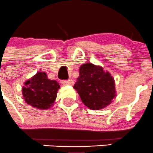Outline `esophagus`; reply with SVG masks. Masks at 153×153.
Returning <instances> with one entry per match:
<instances>
[{
	"instance_id": "34e87169",
	"label": "esophagus",
	"mask_w": 153,
	"mask_h": 153,
	"mask_svg": "<svg viewBox=\"0 0 153 153\" xmlns=\"http://www.w3.org/2000/svg\"><path fill=\"white\" fill-rule=\"evenodd\" d=\"M62 84L63 85H73L74 84V81L72 80H68V81H62Z\"/></svg>"
}]
</instances>
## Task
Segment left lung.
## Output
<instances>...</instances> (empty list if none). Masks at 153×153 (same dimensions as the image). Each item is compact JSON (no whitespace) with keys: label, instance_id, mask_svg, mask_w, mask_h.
<instances>
[{"label":"left lung","instance_id":"left-lung-1","mask_svg":"<svg viewBox=\"0 0 153 153\" xmlns=\"http://www.w3.org/2000/svg\"><path fill=\"white\" fill-rule=\"evenodd\" d=\"M73 87L83 103L92 110L105 108L116 96L115 83L111 74L93 63L81 65L79 77Z\"/></svg>","mask_w":153,"mask_h":153}]
</instances>
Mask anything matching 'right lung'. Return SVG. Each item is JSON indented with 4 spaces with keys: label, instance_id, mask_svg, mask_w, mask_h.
<instances>
[{
    "label": "right lung",
    "instance_id": "1",
    "mask_svg": "<svg viewBox=\"0 0 153 153\" xmlns=\"http://www.w3.org/2000/svg\"><path fill=\"white\" fill-rule=\"evenodd\" d=\"M60 87L55 80L48 79L45 72H39L25 82L22 94L28 105L46 110L53 105Z\"/></svg>",
    "mask_w": 153,
    "mask_h": 153
}]
</instances>
